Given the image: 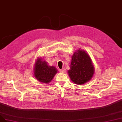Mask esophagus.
Segmentation results:
<instances>
[{
	"mask_svg": "<svg viewBox=\"0 0 122 122\" xmlns=\"http://www.w3.org/2000/svg\"><path fill=\"white\" fill-rule=\"evenodd\" d=\"M60 72L61 73H64L65 72V70L64 69H60Z\"/></svg>",
	"mask_w": 122,
	"mask_h": 122,
	"instance_id": "obj_1",
	"label": "esophagus"
}]
</instances>
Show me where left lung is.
I'll return each instance as SVG.
<instances>
[{
	"mask_svg": "<svg viewBox=\"0 0 122 122\" xmlns=\"http://www.w3.org/2000/svg\"><path fill=\"white\" fill-rule=\"evenodd\" d=\"M94 67L91 57L84 50L79 49L71 56L68 73L70 79L76 84L86 83L92 78Z\"/></svg>",
	"mask_w": 122,
	"mask_h": 122,
	"instance_id": "1",
	"label": "left lung"
}]
</instances>
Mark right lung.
I'll return each mask as SVG.
<instances>
[{"label":"right lung","instance_id":"add662e5","mask_svg":"<svg viewBox=\"0 0 122 122\" xmlns=\"http://www.w3.org/2000/svg\"><path fill=\"white\" fill-rule=\"evenodd\" d=\"M55 67L49 66L46 61L38 57L34 64V77L39 81L43 83H49L57 73Z\"/></svg>","mask_w":122,"mask_h":122}]
</instances>
